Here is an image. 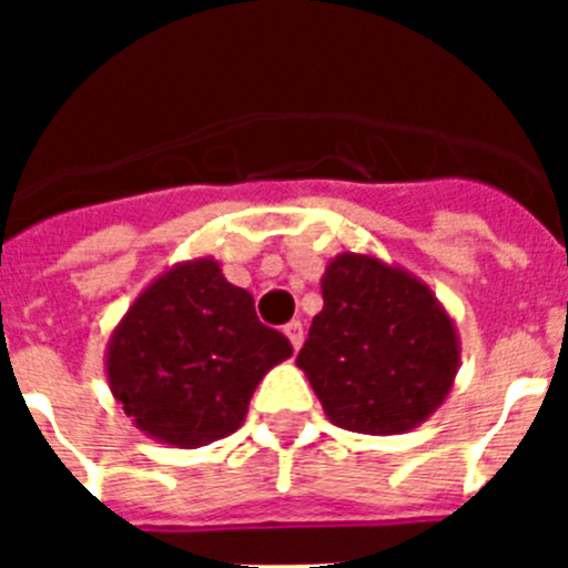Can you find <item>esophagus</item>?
Returning <instances> with one entry per match:
<instances>
[{
	"label": "esophagus",
	"instance_id": "obj_1",
	"mask_svg": "<svg viewBox=\"0 0 568 568\" xmlns=\"http://www.w3.org/2000/svg\"><path fill=\"white\" fill-rule=\"evenodd\" d=\"M284 335L290 338V344H293L295 353H298L301 344H304V327H301V321H290L287 327H284Z\"/></svg>",
	"mask_w": 568,
	"mask_h": 568
}]
</instances>
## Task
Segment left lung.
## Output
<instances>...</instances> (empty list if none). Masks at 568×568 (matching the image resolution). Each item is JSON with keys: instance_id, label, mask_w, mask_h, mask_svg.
<instances>
[{"instance_id": "left-lung-1", "label": "left lung", "mask_w": 568, "mask_h": 568, "mask_svg": "<svg viewBox=\"0 0 568 568\" xmlns=\"http://www.w3.org/2000/svg\"><path fill=\"white\" fill-rule=\"evenodd\" d=\"M321 295L295 364L327 418L361 435L424 424L460 366L458 329L433 290L378 255L341 253L321 275Z\"/></svg>"}]
</instances>
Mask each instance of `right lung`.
<instances>
[{
  "label": "right lung",
  "mask_w": 568,
  "mask_h": 568,
  "mask_svg": "<svg viewBox=\"0 0 568 568\" xmlns=\"http://www.w3.org/2000/svg\"><path fill=\"white\" fill-rule=\"evenodd\" d=\"M290 355V341L258 321L253 295L202 255L135 295L110 333L104 373L144 435L199 449L244 424L255 386Z\"/></svg>",
  "instance_id": "obj_1"
}]
</instances>
